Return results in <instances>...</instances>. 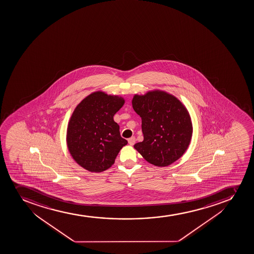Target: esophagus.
Listing matches in <instances>:
<instances>
[{"instance_id":"1","label":"esophagus","mask_w":254,"mask_h":254,"mask_svg":"<svg viewBox=\"0 0 254 254\" xmlns=\"http://www.w3.org/2000/svg\"><path fill=\"white\" fill-rule=\"evenodd\" d=\"M135 142H136V138L134 137V136H132V137H131V138L128 139V143L131 145V146H133L134 144H135Z\"/></svg>"}]
</instances>
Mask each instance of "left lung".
<instances>
[{
  "instance_id": "left-lung-1",
  "label": "left lung",
  "mask_w": 254,
  "mask_h": 254,
  "mask_svg": "<svg viewBox=\"0 0 254 254\" xmlns=\"http://www.w3.org/2000/svg\"><path fill=\"white\" fill-rule=\"evenodd\" d=\"M132 108L141 118L144 140L134 148L149 163L167 166L183 156L190 143V116L178 98L161 90L134 95Z\"/></svg>"
}]
</instances>
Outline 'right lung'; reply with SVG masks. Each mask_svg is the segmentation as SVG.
<instances>
[{"label":"right lung","mask_w":254,"mask_h":254,"mask_svg":"<svg viewBox=\"0 0 254 254\" xmlns=\"http://www.w3.org/2000/svg\"><path fill=\"white\" fill-rule=\"evenodd\" d=\"M125 103L119 96L94 92L76 107L68 122L67 146L73 160L91 172L110 168L127 141L113 116Z\"/></svg>","instance_id":"add662e5"}]
</instances>
